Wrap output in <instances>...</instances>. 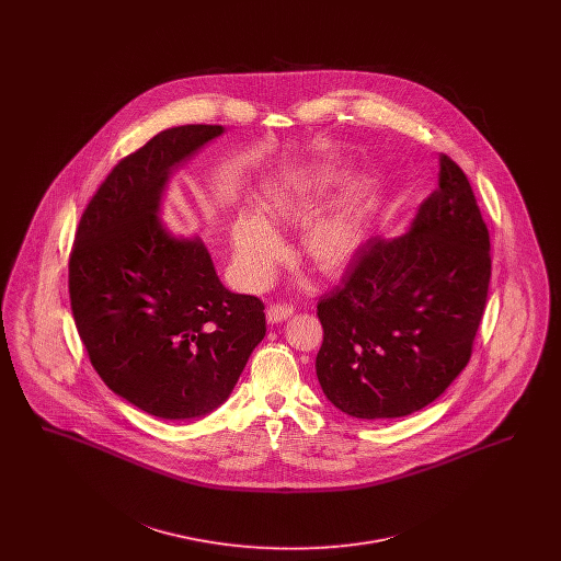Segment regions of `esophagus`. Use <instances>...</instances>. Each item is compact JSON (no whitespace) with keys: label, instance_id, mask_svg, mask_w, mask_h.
<instances>
[{"label":"esophagus","instance_id":"1","mask_svg":"<svg viewBox=\"0 0 561 561\" xmlns=\"http://www.w3.org/2000/svg\"><path fill=\"white\" fill-rule=\"evenodd\" d=\"M294 307L293 305H282V302H275L267 309V321L268 323H279V321L288 320L293 318Z\"/></svg>","mask_w":561,"mask_h":561}]
</instances>
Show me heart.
I'll use <instances>...</instances> for the list:
<instances>
[{
    "mask_svg": "<svg viewBox=\"0 0 561 561\" xmlns=\"http://www.w3.org/2000/svg\"><path fill=\"white\" fill-rule=\"evenodd\" d=\"M328 191L330 181L321 172H298L263 197L259 216L245 214L231 225L233 267L248 288L267 286L284 259L286 248L275 229L306 222L323 206ZM366 240L368 220L364 206L343 202L305 225L300 245L302 256L321 275H339L357 259Z\"/></svg>",
    "mask_w": 561,
    "mask_h": 561,
    "instance_id": "1",
    "label": "heart"
}]
</instances>
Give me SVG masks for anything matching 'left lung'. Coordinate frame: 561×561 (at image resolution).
<instances>
[{"label":"left lung","mask_w":561,"mask_h":561,"mask_svg":"<svg viewBox=\"0 0 561 561\" xmlns=\"http://www.w3.org/2000/svg\"><path fill=\"white\" fill-rule=\"evenodd\" d=\"M490 273L473 188L442 153L437 188L408 231L366 241L343 286L318 302L323 396L364 421L400 419L437 400L471 357Z\"/></svg>","instance_id":"obj_1"}]
</instances>
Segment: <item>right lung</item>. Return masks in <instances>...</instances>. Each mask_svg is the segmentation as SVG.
I'll list each match as a JSON object with an SVG mask.
<instances>
[{
	"label": "right lung",
	"mask_w": 561,
	"mask_h": 561,
	"mask_svg": "<svg viewBox=\"0 0 561 561\" xmlns=\"http://www.w3.org/2000/svg\"><path fill=\"white\" fill-rule=\"evenodd\" d=\"M222 126L168 128L119 161L81 214L71 311L108 389L163 421L210 414L265 339V305L227 290L204 241L161 225L170 176Z\"/></svg>",
	"instance_id": "1"
}]
</instances>
